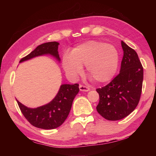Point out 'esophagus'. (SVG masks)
I'll use <instances>...</instances> for the list:
<instances>
[{
	"label": "esophagus",
	"mask_w": 156,
	"mask_h": 156,
	"mask_svg": "<svg viewBox=\"0 0 156 156\" xmlns=\"http://www.w3.org/2000/svg\"><path fill=\"white\" fill-rule=\"evenodd\" d=\"M79 89H80V91H89V90H90V89L87 87L82 85V84L79 85Z\"/></svg>",
	"instance_id": "34e87169"
}]
</instances>
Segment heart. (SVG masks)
Returning <instances> with one entry per match:
<instances>
[{"mask_svg":"<svg viewBox=\"0 0 156 156\" xmlns=\"http://www.w3.org/2000/svg\"><path fill=\"white\" fill-rule=\"evenodd\" d=\"M119 65V53L112 44L90 41L73 48L62 58V67L67 76L76 80L86 66L87 74L94 81L105 83L114 77Z\"/></svg>","mask_w":156,"mask_h":156,"instance_id":"1","label":"heart"}]
</instances>
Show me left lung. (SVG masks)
<instances>
[{
    "label": "left lung",
    "instance_id": "8db88e82",
    "mask_svg": "<svg viewBox=\"0 0 156 156\" xmlns=\"http://www.w3.org/2000/svg\"><path fill=\"white\" fill-rule=\"evenodd\" d=\"M123 58L119 74L111 83L97 89L100 100L96 109L108 120L126 117L136 109L142 92L143 67L135 50L122 41Z\"/></svg>",
    "mask_w": 156,
    "mask_h": 156
}]
</instances>
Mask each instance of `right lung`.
<instances>
[{
  "label": "right lung",
  "instance_id": "1",
  "mask_svg": "<svg viewBox=\"0 0 156 156\" xmlns=\"http://www.w3.org/2000/svg\"><path fill=\"white\" fill-rule=\"evenodd\" d=\"M59 43L49 42L40 44L27 56L20 60V63L35 57L50 55L57 61L60 58L58 51ZM78 84H62L56 96L51 102L37 108H30L16 100L21 112L29 122L36 127L43 129H53L58 127L67 119L72 106L73 100L79 92Z\"/></svg>",
  "mask_w": 156,
  "mask_h": 156
}]
</instances>
